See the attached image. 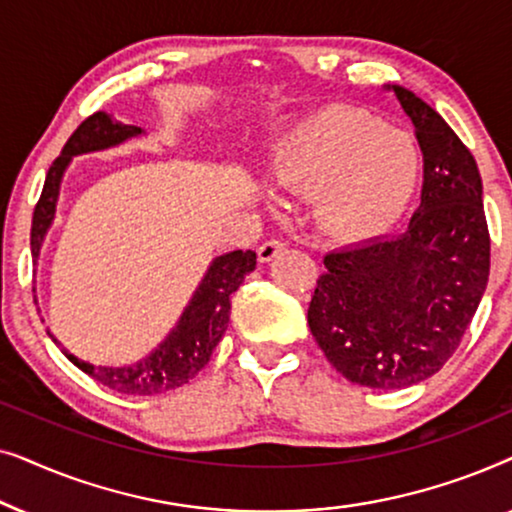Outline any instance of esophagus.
Masks as SVG:
<instances>
[{
	"instance_id": "1",
	"label": "esophagus",
	"mask_w": 512,
	"mask_h": 512,
	"mask_svg": "<svg viewBox=\"0 0 512 512\" xmlns=\"http://www.w3.org/2000/svg\"><path fill=\"white\" fill-rule=\"evenodd\" d=\"M284 249H286V244L282 240H265L261 247H258V258H261V263H268L277 254H282Z\"/></svg>"
}]
</instances>
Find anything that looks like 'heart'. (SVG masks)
I'll return each mask as SVG.
<instances>
[{
  "label": "heart",
  "instance_id": "obj_1",
  "mask_svg": "<svg viewBox=\"0 0 512 512\" xmlns=\"http://www.w3.org/2000/svg\"><path fill=\"white\" fill-rule=\"evenodd\" d=\"M422 156L408 132L352 107H328L279 144L272 179L284 191L319 195V212L347 235L387 230L415 193Z\"/></svg>",
  "mask_w": 512,
  "mask_h": 512
}]
</instances>
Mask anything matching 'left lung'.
Wrapping results in <instances>:
<instances>
[{
	"instance_id": "8db88e82",
	"label": "left lung",
	"mask_w": 512,
	"mask_h": 512,
	"mask_svg": "<svg viewBox=\"0 0 512 512\" xmlns=\"http://www.w3.org/2000/svg\"><path fill=\"white\" fill-rule=\"evenodd\" d=\"M424 156L422 205L408 233L324 256L307 324L328 363L380 391L436 375L450 361L489 279L478 165L415 93L394 86Z\"/></svg>"
}]
</instances>
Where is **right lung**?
Masks as SVG:
<instances>
[{
	"label": "right lung",
	"mask_w": 512,
	"mask_h": 512,
	"mask_svg": "<svg viewBox=\"0 0 512 512\" xmlns=\"http://www.w3.org/2000/svg\"><path fill=\"white\" fill-rule=\"evenodd\" d=\"M139 132H142V128L114 121V118L104 114V111H95L93 116H88L86 121L72 132L65 149H62L60 156L53 160V165L48 167L44 191H41L37 207H34L30 233L34 261H37L41 242H44L46 230L53 221L60 179L69 158L79 156V153L107 149V146H114L118 142H123V139L135 137ZM254 268L256 254L251 249L230 251V254L216 258L205 279H202L200 289L195 291L191 305L186 307L179 326L170 333V338H167L151 356H146L144 361L135 363V366H93V363L76 359L74 354L65 352V349H62V352H65L67 359L72 361L76 368H81L83 373L104 384V387L118 391V394L153 396L163 394V391L177 389L188 380H193V377L207 366L209 356H212L214 347L219 345L221 335L228 326L230 296H233L237 286L242 284L244 275H249ZM53 342L58 345L55 338Z\"/></svg>",
	"instance_id": "add662e5"
}]
</instances>
